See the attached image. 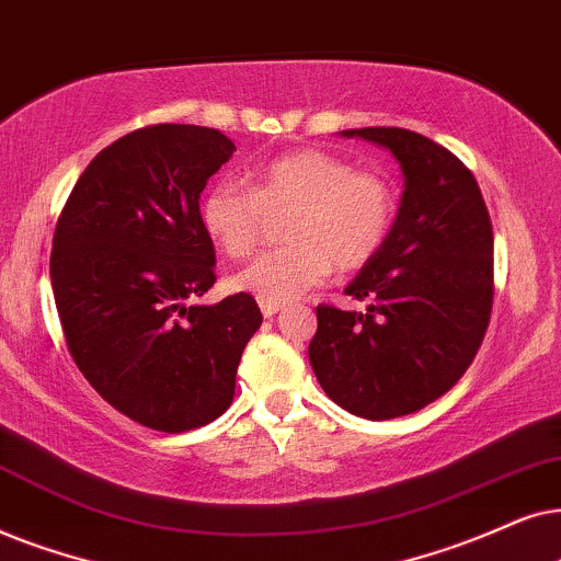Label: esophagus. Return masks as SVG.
I'll use <instances>...</instances> for the list:
<instances>
[{
	"label": "esophagus",
	"instance_id": "esophagus-1",
	"mask_svg": "<svg viewBox=\"0 0 561 561\" xmlns=\"http://www.w3.org/2000/svg\"><path fill=\"white\" fill-rule=\"evenodd\" d=\"M259 308L261 312H264V318H272L279 312L282 308H285V302H268V300H259Z\"/></svg>",
	"mask_w": 561,
	"mask_h": 561
}]
</instances>
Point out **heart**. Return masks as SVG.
<instances>
[{"instance_id": "obj_1", "label": "heart", "mask_w": 561, "mask_h": 561, "mask_svg": "<svg viewBox=\"0 0 561 561\" xmlns=\"http://www.w3.org/2000/svg\"><path fill=\"white\" fill-rule=\"evenodd\" d=\"M293 210L289 245L261 253L230 287L256 300L289 302L323 285L333 268L358 272L377 259L398 218V194L387 176L362 171L341 156L302 148L261 163L249 186L220 179L199 197V226L228 259L253 253L264 215Z\"/></svg>"}]
</instances>
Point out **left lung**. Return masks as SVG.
I'll return each instance as SVG.
<instances>
[{"mask_svg":"<svg viewBox=\"0 0 561 561\" xmlns=\"http://www.w3.org/2000/svg\"><path fill=\"white\" fill-rule=\"evenodd\" d=\"M398 159L405 192L385 249L346 295L318 305L310 364L335 405L369 421L410 415L459 382L492 312V222L480 186L444 146L405 128L343 130Z\"/></svg>","mask_w":561,"mask_h":561,"instance_id":"left-lung-1","label":"left lung"}]
</instances>
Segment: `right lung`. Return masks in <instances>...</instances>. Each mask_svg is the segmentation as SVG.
Masks as SVG:
<instances>
[{
	"label": "right lung",
	"mask_w": 561,
	"mask_h": 561,
	"mask_svg": "<svg viewBox=\"0 0 561 561\" xmlns=\"http://www.w3.org/2000/svg\"><path fill=\"white\" fill-rule=\"evenodd\" d=\"M199 125H148L104 148L79 176L50 253L66 346L87 382L146 428L182 433L233 402L261 310L251 295L197 305L215 285L199 194L233 156Z\"/></svg>",
	"instance_id": "add662e5"
}]
</instances>
